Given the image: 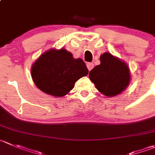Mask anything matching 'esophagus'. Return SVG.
Listing matches in <instances>:
<instances>
[{
    "label": "esophagus",
    "mask_w": 155,
    "mask_h": 155,
    "mask_svg": "<svg viewBox=\"0 0 155 155\" xmlns=\"http://www.w3.org/2000/svg\"><path fill=\"white\" fill-rule=\"evenodd\" d=\"M87 66V68H88V70H91L93 69V67H94V64L93 63H88V64H86Z\"/></svg>",
    "instance_id": "obj_1"
}]
</instances>
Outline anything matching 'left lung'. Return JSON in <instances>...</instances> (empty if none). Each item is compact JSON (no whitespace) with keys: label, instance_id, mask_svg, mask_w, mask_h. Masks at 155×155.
<instances>
[{"label":"left lung","instance_id":"obj_1","mask_svg":"<svg viewBox=\"0 0 155 155\" xmlns=\"http://www.w3.org/2000/svg\"><path fill=\"white\" fill-rule=\"evenodd\" d=\"M100 61V65L90 71L89 79L104 95L111 97L120 94L130 83L128 66L110 53L101 55Z\"/></svg>","mask_w":155,"mask_h":155}]
</instances>
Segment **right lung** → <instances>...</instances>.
<instances>
[{"label": "right lung", "instance_id": "obj_1", "mask_svg": "<svg viewBox=\"0 0 155 155\" xmlns=\"http://www.w3.org/2000/svg\"><path fill=\"white\" fill-rule=\"evenodd\" d=\"M88 70L82 59H74L65 49L45 52L35 61L31 70L36 86L43 92L56 97L66 95L74 84Z\"/></svg>", "mask_w": 155, "mask_h": 155}]
</instances>
